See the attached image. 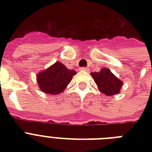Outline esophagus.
<instances>
[{"label": "esophagus", "mask_w": 152, "mask_h": 152, "mask_svg": "<svg viewBox=\"0 0 152 152\" xmlns=\"http://www.w3.org/2000/svg\"><path fill=\"white\" fill-rule=\"evenodd\" d=\"M80 71H88V68H85V67H81V68H80Z\"/></svg>", "instance_id": "34e87169"}]
</instances>
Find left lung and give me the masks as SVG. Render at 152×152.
I'll return each instance as SVG.
<instances>
[{
	"label": "left lung",
	"instance_id": "8db88e82",
	"mask_svg": "<svg viewBox=\"0 0 152 152\" xmlns=\"http://www.w3.org/2000/svg\"><path fill=\"white\" fill-rule=\"evenodd\" d=\"M92 78L102 92L106 95L118 94L122 86V81L118 79L109 69H102L99 72H91Z\"/></svg>",
	"mask_w": 152,
	"mask_h": 152
}]
</instances>
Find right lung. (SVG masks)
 <instances>
[{
	"label": "right lung",
	"instance_id": "1",
	"mask_svg": "<svg viewBox=\"0 0 152 152\" xmlns=\"http://www.w3.org/2000/svg\"><path fill=\"white\" fill-rule=\"evenodd\" d=\"M76 74L74 70H69L61 62L54 64L37 76L39 88L43 92L56 95L62 92Z\"/></svg>",
	"mask_w": 152,
	"mask_h": 152
}]
</instances>
